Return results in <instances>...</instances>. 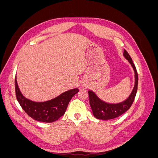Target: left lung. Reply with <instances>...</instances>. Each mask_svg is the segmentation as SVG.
Here are the masks:
<instances>
[{"mask_svg":"<svg viewBox=\"0 0 158 158\" xmlns=\"http://www.w3.org/2000/svg\"><path fill=\"white\" fill-rule=\"evenodd\" d=\"M123 56L131 64L134 72H135V82L132 91L130 95L125 101L117 103H110L103 101L98 97V95L93 91L89 90L88 92L89 94V105L92 109L94 116L96 118L102 119V120H109V119H113L118 117L129 109V108L131 107L134 100H135L138 88V73L131 57L125 49H124Z\"/></svg>","mask_w":158,"mask_h":158,"instance_id":"left-lung-1","label":"left lung"}]
</instances>
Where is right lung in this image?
Masks as SVG:
<instances>
[{"label": "right lung", "instance_id": "add662e5", "mask_svg": "<svg viewBox=\"0 0 158 158\" xmlns=\"http://www.w3.org/2000/svg\"><path fill=\"white\" fill-rule=\"evenodd\" d=\"M15 89L17 100L23 111L34 120L44 123L54 122L63 116L70 99L79 91L78 88L72 89L48 101L37 102L23 96L18 87L16 78Z\"/></svg>", "mask_w": 158, "mask_h": 158}]
</instances>
